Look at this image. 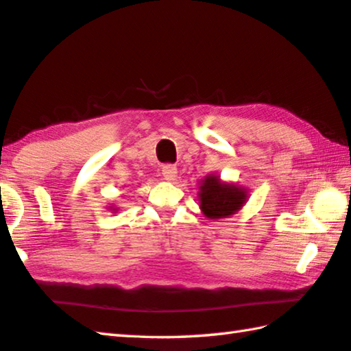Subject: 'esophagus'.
Returning a JSON list of instances; mask_svg holds the SVG:
<instances>
[{
    "instance_id": "obj_1",
    "label": "esophagus",
    "mask_w": 351,
    "mask_h": 351,
    "mask_svg": "<svg viewBox=\"0 0 351 351\" xmlns=\"http://www.w3.org/2000/svg\"><path fill=\"white\" fill-rule=\"evenodd\" d=\"M161 173H162V178L165 181H173L178 175V169L171 164H165V165H162Z\"/></svg>"
}]
</instances>
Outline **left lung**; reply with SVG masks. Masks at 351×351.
<instances>
[{"label": "left lung", "mask_w": 351, "mask_h": 351, "mask_svg": "<svg viewBox=\"0 0 351 351\" xmlns=\"http://www.w3.org/2000/svg\"><path fill=\"white\" fill-rule=\"evenodd\" d=\"M199 207L210 219L228 218L241 210L247 201V190L237 184H227L219 176L208 175L199 186Z\"/></svg>", "instance_id": "1"}]
</instances>
